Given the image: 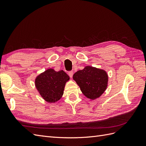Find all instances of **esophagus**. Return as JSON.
I'll list each match as a JSON object with an SVG mask.
<instances>
[{
    "label": "esophagus",
    "instance_id": "esophagus-1",
    "mask_svg": "<svg viewBox=\"0 0 146 146\" xmlns=\"http://www.w3.org/2000/svg\"><path fill=\"white\" fill-rule=\"evenodd\" d=\"M68 74H69V77H70V78H72V76H73V74H74V72H73L72 71H70V72H69Z\"/></svg>",
    "mask_w": 146,
    "mask_h": 146
}]
</instances>
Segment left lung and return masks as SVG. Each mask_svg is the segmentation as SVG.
Returning <instances> with one entry per match:
<instances>
[{
	"label": "left lung",
	"mask_w": 146,
	"mask_h": 146,
	"mask_svg": "<svg viewBox=\"0 0 146 146\" xmlns=\"http://www.w3.org/2000/svg\"><path fill=\"white\" fill-rule=\"evenodd\" d=\"M76 81L83 94L90 100L99 98L107 90L108 76L105 70L91 66H86L83 69L74 74Z\"/></svg>",
	"instance_id": "obj_1"
}]
</instances>
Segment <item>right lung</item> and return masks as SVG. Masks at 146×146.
<instances>
[{
    "mask_svg": "<svg viewBox=\"0 0 146 146\" xmlns=\"http://www.w3.org/2000/svg\"><path fill=\"white\" fill-rule=\"evenodd\" d=\"M69 76L63 70L56 71L49 68L35 78V85L41 98L47 103L54 104L63 95Z\"/></svg>",
    "mask_w": 146,
    "mask_h": 146,
    "instance_id": "1",
    "label": "right lung"
}]
</instances>
